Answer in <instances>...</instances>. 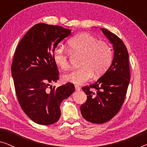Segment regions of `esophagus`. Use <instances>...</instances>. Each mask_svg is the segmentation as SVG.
I'll return each instance as SVG.
<instances>
[{
    "instance_id": "esophagus-1",
    "label": "esophagus",
    "mask_w": 147,
    "mask_h": 147,
    "mask_svg": "<svg viewBox=\"0 0 147 147\" xmlns=\"http://www.w3.org/2000/svg\"><path fill=\"white\" fill-rule=\"evenodd\" d=\"M75 88H76V91H80V90H81V88H80V86L78 85H75Z\"/></svg>"
}]
</instances>
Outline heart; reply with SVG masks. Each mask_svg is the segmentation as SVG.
<instances>
[{
    "instance_id": "b5f03b06",
    "label": "heart",
    "mask_w": 147,
    "mask_h": 147,
    "mask_svg": "<svg viewBox=\"0 0 147 147\" xmlns=\"http://www.w3.org/2000/svg\"><path fill=\"white\" fill-rule=\"evenodd\" d=\"M71 51L74 53L82 54L80 65L78 69L72 70L64 75L66 82L81 84L91 79L92 76L103 74L111 63L112 51L109 44L98 41L89 33H80L68 41ZM53 61L62 69L69 67L68 54L63 48L56 47L52 53Z\"/></svg>"
}]
</instances>
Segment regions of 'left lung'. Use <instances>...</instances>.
<instances>
[{"instance_id": "left-lung-1", "label": "left lung", "mask_w": 147, "mask_h": 147, "mask_svg": "<svg viewBox=\"0 0 147 147\" xmlns=\"http://www.w3.org/2000/svg\"><path fill=\"white\" fill-rule=\"evenodd\" d=\"M101 30L113 45L114 59L97 82L82 88L87 100L80 108L84 118L95 124L108 122L120 111L130 78L128 53L123 41L107 29Z\"/></svg>"}]
</instances>
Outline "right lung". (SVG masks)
Returning a JSON list of instances; mask_svg holds the SVG:
<instances>
[{
  "instance_id": "right-lung-1",
  "label": "right lung",
  "mask_w": 147,
  "mask_h": 147,
  "mask_svg": "<svg viewBox=\"0 0 147 147\" xmlns=\"http://www.w3.org/2000/svg\"><path fill=\"white\" fill-rule=\"evenodd\" d=\"M71 29L45 23L36 24L19 42L11 65L18 101L30 119L41 125L54 124L61 116L60 105L75 90L73 84L58 88L59 71L52 53Z\"/></svg>"
}]
</instances>
